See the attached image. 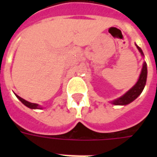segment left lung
<instances>
[{
    "label": "left lung",
    "mask_w": 157,
    "mask_h": 157,
    "mask_svg": "<svg viewBox=\"0 0 157 157\" xmlns=\"http://www.w3.org/2000/svg\"><path fill=\"white\" fill-rule=\"evenodd\" d=\"M136 47L139 49V51L140 52L141 55H144L141 48L137 45H136ZM146 78H147V66H146V63L144 62L140 75L138 82H136V84L131 89H129L124 95L120 97L119 98L113 100L111 102L114 105H127L128 103L133 102L135 99L137 98L140 95V93L145 87V83H146Z\"/></svg>",
    "instance_id": "obj_1"
}]
</instances>
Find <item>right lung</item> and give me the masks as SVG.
Here are the masks:
<instances>
[{
	"label": "right lung",
	"instance_id": "obj_1",
	"mask_svg": "<svg viewBox=\"0 0 157 157\" xmlns=\"http://www.w3.org/2000/svg\"><path fill=\"white\" fill-rule=\"evenodd\" d=\"M16 97L17 98L21 101V102L24 104L25 106H27L28 108H29V109H42V107H40V106L39 105V104H37V103H32V102H28V101H26V100H24L23 98H22L21 97H19V96H17V94H15Z\"/></svg>",
	"mask_w": 157,
	"mask_h": 157
}]
</instances>
